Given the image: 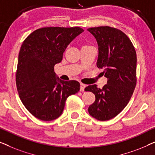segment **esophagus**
I'll use <instances>...</instances> for the list:
<instances>
[{
    "label": "esophagus",
    "instance_id": "esophagus-1",
    "mask_svg": "<svg viewBox=\"0 0 155 155\" xmlns=\"http://www.w3.org/2000/svg\"><path fill=\"white\" fill-rule=\"evenodd\" d=\"M85 87H86V84H84L83 83H80V91H81V92H84Z\"/></svg>",
    "mask_w": 155,
    "mask_h": 155
}]
</instances>
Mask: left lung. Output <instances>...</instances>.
Instances as JSON below:
<instances>
[{
  "label": "left lung",
  "instance_id": "obj_1",
  "mask_svg": "<svg viewBox=\"0 0 155 155\" xmlns=\"http://www.w3.org/2000/svg\"><path fill=\"white\" fill-rule=\"evenodd\" d=\"M99 47L97 66L103 69L108 79L102 89L96 84L85 91L94 93L95 101L88 108L89 114L99 120H108L126 107L136 85L137 56L132 42L119 29L110 27L89 28Z\"/></svg>",
  "mask_w": 155,
  "mask_h": 155
}]
</instances>
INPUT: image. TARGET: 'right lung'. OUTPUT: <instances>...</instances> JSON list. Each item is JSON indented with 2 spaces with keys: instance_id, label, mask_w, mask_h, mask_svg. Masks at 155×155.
<instances>
[{
  "instance_id": "right-lung-1",
  "label": "right lung",
  "mask_w": 155,
  "mask_h": 155,
  "mask_svg": "<svg viewBox=\"0 0 155 155\" xmlns=\"http://www.w3.org/2000/svg\"><path fill=\"white\" fill-rule=\"evenodd\" d=\"M83 31L78 27H44L23 41L18 56L17 89L22 104L36 118L46 121L58 118L66 99L79 92V82L59 79L54 65L62 61L68 46Z\"/></svg>"
}]
</instances>
